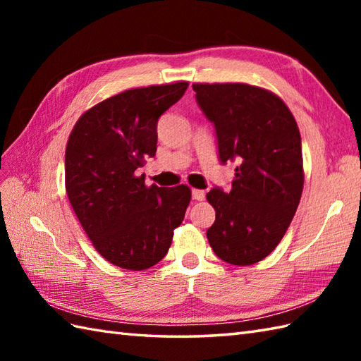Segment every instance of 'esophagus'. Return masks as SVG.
<instances>
[{"mask_svg":"<svg viewBox=\"0 0 361 361\" xmlns=\"http://www.w3.org/2000/svg\"><path fill=\"white\" fill-rule=\"evenodd\" d=\"M204 195H206L204 190H202V189H192V198H194V200L202 202V200H204Z\"/></svg>","mask_w":361,"mask_h":361,"instance_id":"1","label":"esophagus"}]
</instances>
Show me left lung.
Masks as SVG:
<instances>
[{
  "label": "left lung",
  "mask_w": 361,
  "mask_h": 361,
  "mask_svg": "<svg viewBox=\"0 0 361 361\" xmlns=\"http://www.w3.org/2000/svg\"><path fill=\"white\" fill-rule=\"evenodd\" d=\"M197 102L214 122L221 163L239 161L233 188L206 198L216 221L206 231L228 264L251 265L278 247L301 200V135L279 96L248 83H194Z\"/></svg>",
  "instance_id": "left-lung-1"
}]
</instances>
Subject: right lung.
Here are the masks:
<instances>
[{"mask_svg": "<svg viewBox=\"0 0 361 361\" xmlns=\"http://www.w3.org/2000/svg\"><path fill=\"white\" fill-rule=\"evenodd\" d=\"M188 82L132 88L91 106L65 152V189L99 255L124 270L158 264L190 202L186 185L145 186L136 169L157 152V122Z\"/></svg>", "mask_w": 361, "mask_h": 361, "instance_id": "1", "label": "right lung"}]
</instances>
